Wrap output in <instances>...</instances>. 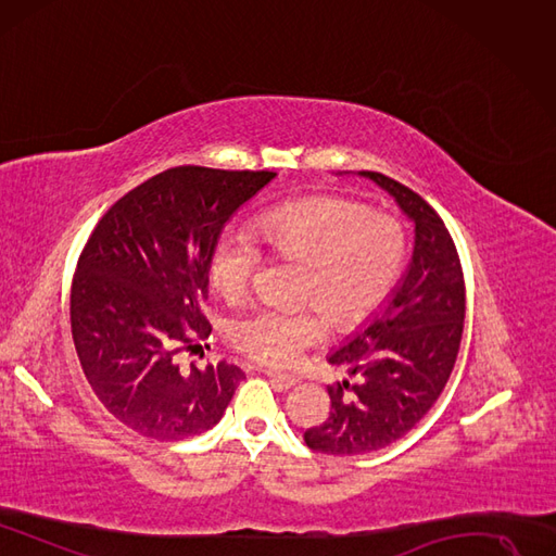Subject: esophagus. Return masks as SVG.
<instances>
[{"label": "esophagus", "instance_id": "obj_1", "mask_svg": "<svg viewBox=\"0 0 556 556\" xmlns=\"http://www.w3.org/2000/svg\"><path fill=\"white\" fill-rule=\"evenodd\" d=\"M265 376H267V380H270L279 389H291V387L298 384L295 376H286V374H277V371H265Z\"/></svg>", "mask_w": 556, "mask_h": 556}]
</instances>
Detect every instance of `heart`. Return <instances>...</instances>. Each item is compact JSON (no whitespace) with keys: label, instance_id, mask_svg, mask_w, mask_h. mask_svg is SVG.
Returning a JSON list of instances; mask_svg holds the SVG:
<instances>
[{"label":"heart","instance_id":"heart-1","mask_svg":"<svg viewBox=\"0 0 556 556\" xmlns=\"http://www.w3.org/2000/svg\"><path fill=\"white\" fill-rule=\"evenodd\" d=\"M304 263L300 309L261 306L229 323L238 353L267 366L291 364L304 348L334 330H353L371 318L403 273L407 238L399 217L337 194L306 197L263 211L250 231H224L211 252L208 275L226 300H240L263 252Z\"/></svg>","mask_w":556,"mask_h":556}]
</instances>
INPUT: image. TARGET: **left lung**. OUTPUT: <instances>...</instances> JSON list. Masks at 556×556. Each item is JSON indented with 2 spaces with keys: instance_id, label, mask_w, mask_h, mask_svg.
<instances>
[{
  "instance_id": "obj_1",
  "label": "left lung",
  "mask_w": 556,
  "mask_h": 556,
  "mask_svg": "<svg viewBox=\"0 0 556 556\" xmlns=\"http://www.w3.org/2000/svg\"><path fill=\"white\" fill-rule=\"evenodd\" d=\"M392 194L415 224V252L384 312L337 353L332 364L359 376L327 384L330 417L304 430L320 454H371L403 438L435 405L454 371L465 320L460 256L433 205L403 182L359 172Z\"/></svg>"
}]
</instances>
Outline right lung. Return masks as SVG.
<instances>
[{
  "mask_svg": "<svg viewBox=\"0 0 556 556\" xmlns=\"http://www.w3.org/2000/svg\"><path fill=\"white\" fill-rule=\"evenodd\" d=\"M275 172L185 164L123 194L100 217L71 286L73 343L93 394L135 433L176 442L213 428L244 374L178 366L208 339L201 306L224 224Z\"/></svg>",
  "mask_w": 556,
  "mask_h": 556,
  "instance_id": "obj_1",
  "label": "right lung"
}]
</instances>
